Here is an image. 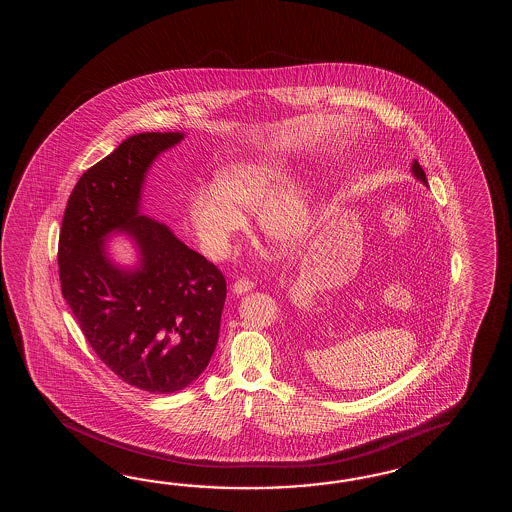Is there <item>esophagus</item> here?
I'll return each mask as SVG.
<instances>
[{
  "instance_id": "esophagus-1",
  "label": "esophagus",
  "mask_w": 512,
  "mask_h": 512,
  "mask_svg": "<svg viewBox=\"0 0 512 512\" xmlns=\"http://www.w3.org/2000/svg\"><path fill=\"white\" fill-rule=\"evenodd\" d=\"M252 287H254V283H252L251 280H247V278H240V280H236V282H234V285H232V293H249V291H252Z\"/></svg>"
}]
</instances>
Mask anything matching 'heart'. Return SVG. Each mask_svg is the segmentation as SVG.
Masks as SVG:
<instances>
[{"label":"heart","instance_id":"1","mask_svg":"<svg viewBox=\"0 0 512 512\" xmlns=\"http://www.w3.org/2000/svg\"><path fill=\"white\" fill-rule=\"evenodd\" d=\"M285 163L272 153L230 163L219 170L216 185L199 186L188 201V216L210 258L229 256L245 232L243 214L256 210L258 229L280 249L291 251L311 227L309 197L302 185L285 183Z\"/></svg>","mask_w":512,"mask_h":512}]
</instances>
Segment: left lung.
Here are the masks:
<instances>
[{"mask_svg": "<svg viewBox=\"0 0 512 512\" xmlns=\"http://www.w3.org/2000/svg\"><path fill=\"white\" fill-rule=\"evenodd\" d=\"M412 174L421 181V183H425V185H428V181H426V174L425 170L421 168V164L417 163V161H414V164H412Z\"/></svg>", "mask_w": 512, "mask_h": 512, "instance_id": "left-lung-1", "label": "left lung"}]
</instances>
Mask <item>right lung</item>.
Returning a JSON list of instances; mask_svg holds the SVG:
<instances>
[{
  "mask_svg": "<svg viewBox=\"0 0 512 512\" xmlns=\"http://www.w3.org/2000/svg\"><path fill=\"white\" fill-rule=\"evenodd\" d=\"M183 137L152 131L120 142L78 179L58 240L62 294L89 346L119 379L150 393L179 392L205 371L227 298L214 263L139 212L148 168ZM115 231L136 243L135 270L108 260Z\"/></svg>",
  "mask_w": 512,
  "mask_h": 512,
  "instance_id": "add662e5",
  "label": "right lung"
}]
</instances>
